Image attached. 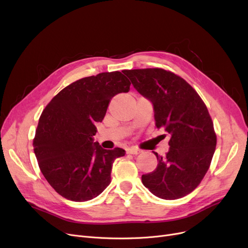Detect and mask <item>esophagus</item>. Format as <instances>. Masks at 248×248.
<instances>
[{
  "label": "esophagus",
  "mask_w": 248,
  "mask_h": 248,
  "mask_svg": "<svg viewBox=\"0 0 248 248\" xmlns=\"http://www.w3.org/2000/svg\"><path fill=\"white\" fill-rule=\"evenodd\" d=\"M126 153H127V154H133V155H138V154L141 153V150L137 149V148H135V147H132V148H128V149L126 150Z\"/></svg>",
  "instance_id": "esophagus-1"
}]
</instances>
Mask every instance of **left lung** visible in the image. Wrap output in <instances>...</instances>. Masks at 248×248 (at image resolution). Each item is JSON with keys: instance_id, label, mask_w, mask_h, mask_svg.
<instances>
[{"instance_id": "8db88e82", "label": "left lung", "mask_w": 248, "mask_h": 248, "mask_svg": "<svg viewBox=\"0 0 248 248\" xmlns=\"http://www.w3.org/2000/svg\"><path fill=\"white\" fill-rule=\"evenodd\" d=\"M124 74L152 102L156 126L170 138L165 157L154 152L157 167L142 175L143 185L163 200L188 195L206 175L217 145L206 104L186 80L169 71L138 69Z\"/></svg>"}]
</instances>
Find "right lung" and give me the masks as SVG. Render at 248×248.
Here are the masks:
<instances>
[{
	"label": "right lung",
	"mask_w": 248,
	"mask_h": 248,
	"mask_svg": "<svg viewBox=\"0 0 248 248\" xmlns=\"http://www.w3.org/2000/svg\"><path fill=\"white\" fill-rule=\"evenodd\" d=\"M131 82L121 72L100 73L60 91L42 111L33 140L42 174L59 195L73 202L99 196L109 186L112 163L122 148L105 150L94 142L113 96L126 93Z\"/></svg>",
	"instance_id": "1"
}]
</instances>
